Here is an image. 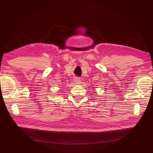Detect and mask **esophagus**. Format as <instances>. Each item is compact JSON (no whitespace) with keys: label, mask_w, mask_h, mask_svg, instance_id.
<instances>
[{"label":"esophagus","mask_w":153,"mask_h":153,"mask_svg":"<svg viewBox=\"0 0 153 153\" xmlns=\"http://www.w3.org/2000/svg\"><path fill=\"white\" fill-rule=\"evenodd\" d=\"M75 80L76 84H80V82H81V80L79 78H78V77L75 78V80Z\"/></svg>","instance_id":"34e87169"}]
</instances>
